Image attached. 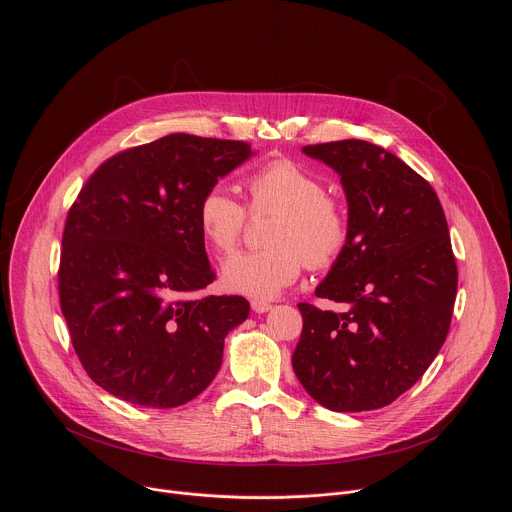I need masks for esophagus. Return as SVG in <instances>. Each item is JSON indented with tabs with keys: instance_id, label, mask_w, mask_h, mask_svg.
<instances>
[{
	"instance_id": "1",
	"label": "esophagus",
	"mask_w": 512,
	"mask_h": 512,
	"mask_svg": "<svg viewBox=\"0 0 512 512\" xmlns=\"http://www.w3.org/2000/svg\"><path fill=\"white\" fill-rule=\"evenodd\" d=\"M251 308L257 314H265V312L271 310V302H267V300H251Z\"/></svg>"
}]
</instances>
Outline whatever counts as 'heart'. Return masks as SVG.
<instances>
[{
    "instance_id": "obj_1",
    "label": "heart",
    "mask_w": 512,
    "mask_h": 512,
    "mask_svg": "<svg viewBox=\"0 0 512 512\" xmlns=\"http://www.w3.org/2000/svg\"><path fill=\"white\" fill-rule=\"evenodd\" d=\"M251 214L279 212L267 233L271 247L231 257L223 267L229 289L249 298H273L294 283L304 265L328 269L344 253L350 237L348 212L326 194V186L310 168L287 160H271L247 180ZM247 208L223 184H212L198 200V229L218 255H229L241 243Z\"/></svg>"
}]
</instances>
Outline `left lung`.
<instances>
[{
	"label": "left lung",
	"mask_w": 512,
	"mask_h": 512,
	"mask_svg": "<svg viewBox=\"0 0 512 512\" xmlns=\"http://www.w3.org/2000/svg\"><path fill=\"white\" fill-rule=\"evenodd\" d=\"M340 174L350 237L316 296L344 312L298 304L296 377L332 411H371L411 389L452 322L458 267L435 190L395 154L362 139L306 145Z\"/></svg>",
	"instance_id": "left-lung-1"
}]
</instances>
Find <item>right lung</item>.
I'll list each match as a JSON object with an SVG mask.
<instances>
[{
	"label": "right lung",
	"mask_w": 512,
	"mask_h": 512,
	"mask_svg": "<svg viewBox=\"0 0 512 512\" xmlns=\"http://www.w3.org/2000/svg\"><path fill=\"white\" fill-rule=\"evenodd\" d=\"M247 141L172 133L103 162L70 206L58 298L87 375L133 405L168 409L200 395L225 336L249 316L214 281L198 200L251 156Z\"/></svg>",
	"instance_id": "obj_1"
}]
</instances>
